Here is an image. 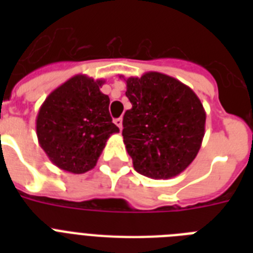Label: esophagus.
<instances>
[{"label": "esophagus", "mask_w": 253, "mask_h": 253, "mask_svg": "<svg viewBox=\"0 0 253 253\" xmlns=\"http://www.w3.org/2000/svg\"><path fill=\"white\" fill-rule=\"evenodd\" d=\"M114 123L115 125H117V126L119 127V130H122V125H123V121H122V118H117L114 121Z\"/></svg>", "instance_id": "1"}]
</instances>
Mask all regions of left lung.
<instances>
[{
	"label": "left lung",
	"instance_id": "1",
	"mask_svg": "<svg viewBox=\"0 0 253 253\" xmlns=\"http://www.w3.org/2000/svg\"><path fill=\"white\" fill-rule=\"evenodd\" d=\"M125 81L132 107L123 115L122 135L134 169L154 180L180 174L202 144L206 113L201 99L164 73L147 72Z\"/></svg>",
	"mask_w": 253,
	"mask_h": 253
}]
</instances>
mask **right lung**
I'll use <instances>...</instances> for the list:
<instances>
[{"label": "right lung", "mask_w": 253, "mask_h": 253, "mask_svg": "<svg viewBox=\"0 0 253 253\" xmlns=\"http://www.w3.org/2000/svg\"><path fill=\"white\" fill-rule=\"evenodd\" d=\"M105 80L76 75L42 103L37 117L39 144L57 168L85 173L95 167L107 139L119 128L109 113Z\"/></svg>", "instance_id": "right-lung-1"}]
</instances>
